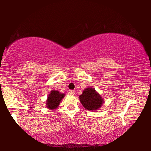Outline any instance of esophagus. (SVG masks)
<instances>
[{
  "label": "esophagus",
  "mask_w": 151,
  "mask_h": 151,
  "mask_svg": "<svg viewBox=\"0 0 151 151\" xmlns=\"http://www.w3.org/2000/svg\"><path fill=\"white\" fill-rule=\"evenodd\" d=\"M68 94H70V95H75V91H68Z\"/></svg>",
  "instance_id": "esophagus-1"
}]
</instances>
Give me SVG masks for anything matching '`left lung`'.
<instances>
[{
    "mask_svg": "<svg viewBox=\"0 0 151 151\" xmlns=\"http://www.w3.org/2000/svg\"><path fill=\"white\" fill-rule=\"evenodd\" d=\"M79 100L84 108L92 112L99 110L104 103V99L101 94L91 86L84 89L79 96Z\"/></svg>",
    "mask_w": 151,
    "mask_h": 151,
    "instance_id": "obj_1",
    "label": "left lung"
}]
</instances>
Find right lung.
I'll return each instance as SVG.
<instances>
[{
    "instance_id": "obj_1",
    "label": "right lung",
    "mask_w": 151,
    "mask_h": 151,
    "mask_svg": "<svg viewBox=\"0 0 151 151\" xmlns=\"http://www.w3.org/2000/svg\"><path fill=\"white\" fill-rule=\"evenodd\" d=\"M65 94L61 93L58 91H51L48 94L47 101H46V106L50 111L58 108L61 101L65 97Z\"/></svg>"
}]
</instances>
